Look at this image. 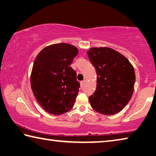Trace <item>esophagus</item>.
<instances>
[{"instance_id":"esophagus-1","label":"esophagus","mask_w":156,"mask_h":156,"mask_svg":"<svg viewBox=\"0 0 156 156\" xmlns=\"http://www.w3.org/2000/svg\"><path fill=\"white\" fill-rule=\"evenodd\" d=\"M86 80H85V79H84V80H83V81H81V83H80V84H81V85L82 86H83V85H84V83H86Z\"/></svg>"}]
</instances>
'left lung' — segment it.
<instances>
[{
    "mask_svg": "<svg viewBox=\"0 0 156 156\" xmlns=\"http://www.w3.org/2000/svg\"><path fill=\"white\" fill-rule=\"evenodd\" d=\"M88 56L97 72V87L89 96L90 106L102 115L121 111L134 92V67L123 55L107 47L92 48Z\"/></svg>",
    "mask_w": 156,
    "mask_h": 156,
    "instance_id": "left-lung-1",
    "label": "left lung"
}]
</instances>
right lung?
<instances>
[{"label":"right lung","instance_id":"obj_1","mask_svg":"<svg viewBox=\"0 0 156 156\" xmlns=\"http://www.w3.org/2000/svg\"><path fill=\"white\" fill-rule=\"evenodd\" d=\"M78 53L71 44H52L42 50L34 61L31 89L39 105L51 115L64 114L74 105L80 85L70 66Z\"/></svg>","mask_w":156,"mask_h":156}]
</instances>
